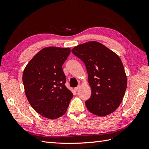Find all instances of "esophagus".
Returning <instances> with one entry per match:
<instances>
[{
	"instance_id": "esophagus-1",
	"label": "esophagus",
	"mask_w": 149,
	"mask_h": 149,
	"mask_svg": "<svg viewBox=\"0 0 149 149\" xmlns=\"http://www.w3.org/2000/svg\"><path fill=\"white\" fill-rule=\"evenodd\" d=\"M79 86H77V87H76V88H74L75 91L78 92V91H79Z\"/></svg>"
}]
</instances>
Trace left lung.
<instances>
[{
    "label": "left lung",
    "instance_id": "1",
    "mask_svg": "<svg viewBox=\"0 0 149 149\" xmlns=\"http://www.w3.org/2000/svg\"><path fill=\"white\" fill-rule=\"evenodd\" d=\"M71 52L86 68L91 88V96L85 102L88 111L99 116L114 112L123 101L127 84L119 56L95 41L79 45Z\"/></svg>",
    "mask_w": 149,
    "mask_h": 149
}]
</instances>
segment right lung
Returning a JSON list of instances; mask_svg holds the SVG:
<instances>
[{"mask_svg": "<svg viewBox=\"0 0 149 149\" xmlns=\"http://www.w3.org/2000/svg\"><path fill=\"white\" fill-rule=\"evenodd\" d=\"M70 52V48H44L24 71L22 80L26 98L34 110L46 118L56 119L62 116L73 96L66 87L62 69Z\"/></svg>", "mask_w": 149, "mask_h": 149, "instance_id": "right-lung-1", "label": "right lung"}]
</instances>
